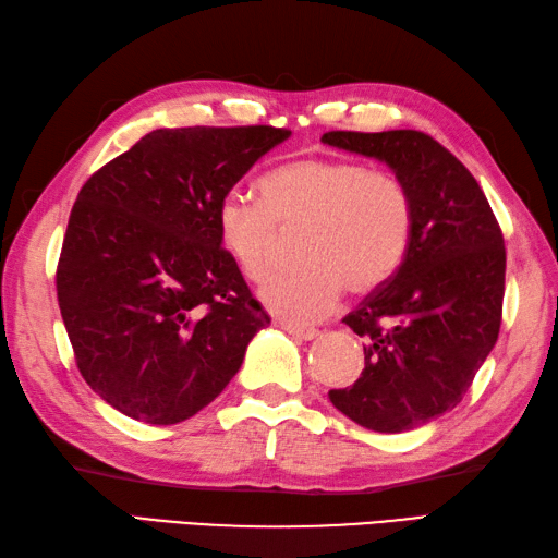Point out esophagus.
<instances>
[{
    "mask_svg": "<svg viewBox=\"0 0 558 558\" xmlns=\"http://www.w3.org/2000/svg\"><path fill=\"white\" fill-rule=\"evenodd\" d=\"M281 329L295 338H301V341H312V338L319 336V329H315V326H298L291 322H281Z\"/></svg>",
    "mask_w": 558,
    "mask_h": 558,
    "instance_id": "34e87169",
    "label": "esophagus"
}]
</instances>
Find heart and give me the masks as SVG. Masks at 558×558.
Listing matches in <instances>:
<instances>
[{
  "label": "heart",
  "mask_w": 558,
  "mask_h": 558,
  "mask_svg": "<svg viewBox=\"0 0 558 558\" xmlns=\"http://www.w3.org/2000/svg\"><path fill=\"white\" fill-rule=\"evenodd\" d=\"M253 203L227 194L215 210L217 241L243 277L260 281L281 234L301 229L298 260L260 287L263 305L291 324L322 319L345 289L369 295L396 277L410 251L414 198L402 177L355 158H301L269 170Z\"/></svg>",
  "instance_id": "heart-1"
}]
</instances>
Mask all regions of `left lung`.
I'll return each instance as SVG.
<instances>
[{"label":"left lung","mask_w":558,"mask_h":558,"mask_svg":"<svg viewBox=\"0 0 558 558\" xmlns=\"http://www.w3.org/2000/svg\"><path fill=\"white\" fill-rule=\"evenodd\" d=\"M324 144L384 160L414 198V232L386 287L343 317L364 369L329 400L355 424L402 433L454 410L497 343L507 251L475 177L418 130L326 132Z\"/></svg>","instance_id":"8db88e82"}]
</instances>
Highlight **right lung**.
Returning <instances> with one entry per match:
<instances>
[{
    "instance_id": "add662e5",
    "label": "right lung",
    "mask_w": 558,
    "mask_h": 558,
    "mask_svg": "<svg viewBox=\"0 0 558 558\" xmlns=\"http://www.w3.org/2000/svg\"><path fill=\"white\" fill-rule=\"evenodd\" d=\"M291 132L154 130L80 189L57 267L77 369L118 412L170 426L210 404L269 315L215 229V210Z\"/></svg>"
}]
</instances>
